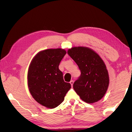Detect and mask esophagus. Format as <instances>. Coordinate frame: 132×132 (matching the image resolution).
<instances>
[{
    "instance_id": "34e87169",
    "label": "esophagus",
    "mask_w": 132,
    "mask_h": 132,
    "mask_svg": "<svg viewBox=\"0 0 132 132\" xmlns=\"http://www.w3.org/2000/svg\"><path fill=\"white\" fill-rule=\"evenodd\" d=\"M70 84L71 86H73V84H74V81H73V80H71V81H70Z\"/></svg>"
}]
</instances>
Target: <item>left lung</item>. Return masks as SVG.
I'll return each mask as SVG.
<instances>
[{
	"instance_id": "1",
	"label": "left lung",
	"mask_w": 132,
	"mask_h": 132,
	"mask_svg": "<svg viewBox=\"0 0 132 132\" xmlns=\"http://www.w3.org/2000/svg\"><path fill=\"white\" fill-rule=\"evenodd\" d=\"M67 53L81 71L73 84L74 90L85 102H97L104 96L109 85L105 63L95 51L87 47H72Z\"/></svg>"
}]
</instances>
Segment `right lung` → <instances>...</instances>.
Returning <instances> with one entry per match:
<instances>
[{"label": "right lung", "instance_id": "right-lung-1", "mask_svg": "<svg viewBox=\"0 0 132 132\" xmlns=\"http://www.w3.org/2000/svg\"><path fill=\"white\" fill-rule=\"evenodd\" d=\"M66 54L61 48L39 52L32 60L27 74L28 87L39 104L54 109L64 101L71 85L64 81L59 63Z\"/></svg>", "mask_w": 132, "mask_h": 132}]
</instances>
